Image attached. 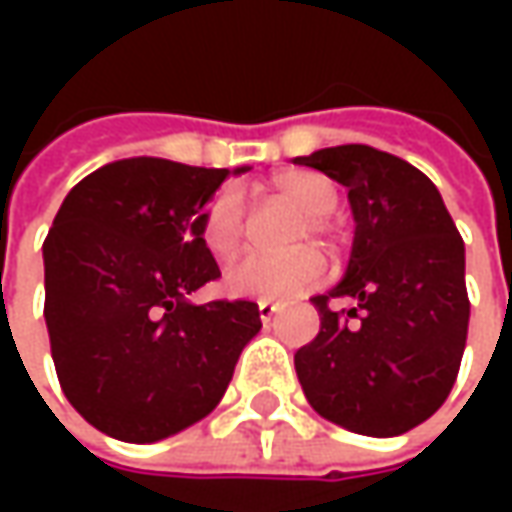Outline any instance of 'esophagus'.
<instances>
[{
  "instance_id": "34e87169",
  "label": "esophagus",
  "mask_w": 512,
  "mask_h": 512,
  "mask_svg": "<svg viewBox=\"0 0 512 512\" xmlns=\"http://www.w3.org/2000/svg\"><path fill=\"white\" fill-rule=\"evenodd\" d=\"M279 310H282L279 302H259V316H262V322H270Z\"/></svg>"
}]
</instances>
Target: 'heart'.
Listing matches in <instances>:
<instances>
[{
	"instance_id": "1",
	"label": "heart",
	"mask_w": 512,
	"mask_h": 512,
	"mask_svg": "<svg viewBox=\"0 0 512 512\" xmlns=\"http://www.w3.org/2000/svg\"><path fill=\"white\" fill-rule=\"evenodd\" d=\"M273 190L307 216L302 236H325L327 216L339 207V190L330 179L319 173H285L273 182ZM199 236L216 259H227L239 250L245 236V219L242 202L233 190H222L207 202L199 219ZM322 276L325 259L313 247H302L285 256L247 253L225 270V287L227 293L245 299H285L319 285Z\"/></svg>"
}]
</instances>
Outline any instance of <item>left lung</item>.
I'll use <instances>...</instances> for the list:
<instances>
[{"label": "left lung", "mask_w": 512, "mask_h": 512, "mask_svg": "<svg viewBox=\"0 0 512 512\" xmlns=\"http://www.w3.org/2000/svg\"><path fill=\"white\" fill-rule=\"evenodd\" d=\"M293 162L347 187L356 222L344 279L310 299L322 327L296 350V376L327 422L402 436L459 376L470 322L462 236L436 185L393 153L339 145ZM330 298L354 307L333 311Z\"/></svg>", "instance_id": "1"}]
</instances>
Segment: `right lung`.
Returning a JSON list of instances; mask_svg holds the SVG:
<instances>
[{
    "label": "right lung",
    "mask_w": 512,
    "mask_h": 512,
    "mask_svg": "<svg viewBox=\"0 0 512 512\" xmlns=\"http://www.w3.org/2000/svg\"><path fill=\"white\" fill-rule=\"evenodd\" d=\"M136 156L93 170L65 196L45 256V322L76 413L119 442H159L222 402L259 305L187 302L219 279L199 219L227 176Z\"/></svg>",
    "instance_id": "obj_1"
}]
</instances>
